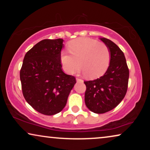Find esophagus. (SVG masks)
<instances>
[{
    "mask_svg": "<svg viewBox=\"0 0 150 150\" xmlns=\"http://www.w3.org/2000/svg\"><path fill=\"white\" fill-rule=\"evenodd\" d=\"M76 81H78V82H83V80H81V79H79V78H76Z\"/></svg>",
    "mask_w": 150,
    "mask_h": 150,
    "instance_id": "esophagus-1",
    "label": "esophagus"
}]
</instances>
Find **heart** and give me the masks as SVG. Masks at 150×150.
Segmentation results:
<instances>
[{
    "label": "heart",
    "mask_w": 150,
    "mask_h": 150,
    "mask_svg": "<svg viewBox=\"0 0 150 150\" xmlns=\"http://www.w3.org/2000/svg\"><path fill=\"white\" fill-rule=\"evenodd\" d=\"M69 52L61 54V62L65 72L73 74L80 65L81 71L89 79H97L107 70L110 52L104 43L87 38H80L68 43Z\"/></svg>",
    "instance_id": "1"
}]
</instances>
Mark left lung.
<instances>
[{"mask_svg": "<svg viewBox=\"0 0 150 150\" xmlns=\"http://www.w3.org/2000/svg\"><path fill=\"white\" fill-rule=\"evenodd\" d=\"M101 40L109 48V66L99 79L84 81L86 106L98 114L110 111L122 102L126 94L129 79V69L124 52L111 40L106 38Z\"/></svg>", "mask_w": 150, "mask_h": 150, "instance_id": "obj_1", "label": "left lung"}]
</instances>
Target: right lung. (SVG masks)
Returning a JSON list of instances; mask_svg holds the SVG:
<instances>
[{"mask_svg":"<svg viewBox=\"0 0 150 150\" xmlns=\"http://www.w3.org/2000/svg\"><path fill=\"white\" fill-rule=\"evenodd\" d=\"M62 39L44 40L26 53L20 69L22 93L37 111L53 115L63 110L76 83L62 70Z\"/></svg>","mask_w":150,"mask_h":150,"instance_id":"1","label":"right lung"}]
</instances>
